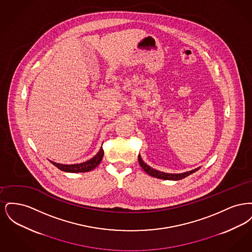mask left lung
Returning a JSON list of instances; mask_svg holds the SVG:
<instances>
[{
	"mask_svg": "<svg viewBox=\"0 0 252 252\" xmlns=\"http://www.w3.org/2000/svg\"><path fill=\"white\" fill-rule=\"evenodd\" d=\"M138 159H139V163H140L141 167L144 169V172H146L151 177H154V178H157V179H160V180H180L181 179H184V178L190 176L191 174L194 173L195 171H197L199 169V168H196L194 170H192L190 172L183 173V174H168V173L159 172V171H158L156 169H153V168L148 166L145 162H144V160L142 159V158H141L140 155L138 156Z\"/></svg>",
	"mask_w": 252,
	"mask_h": 252,
	"instance_id": "1",
	"label": "left lung"
}]
</instances>
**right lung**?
<instances>
[{"instance_id": "right-lung-1", "label": "right lung", "mask_w": 252, "mask_h": 252, "mask_svg": "<svg viewBox=\"0 0 252 252\" xmlns=\"http://www.w3.org/2000/svg\"><path fill=\"white\" fill-rule=\"evenodd\" d=\"M104 156V150L101 147V149L99 150V152L96 154L95 156L93 158H91L90 160L82 162L79 164H72V165H66V164H60V163H56L54 161H51L56 167L59 168L61 171L64 172H69V173H81V172H89L93 169H94L96 166L99 165V163L101 162L102 158Z\"/></svg>"}]
</instances>
